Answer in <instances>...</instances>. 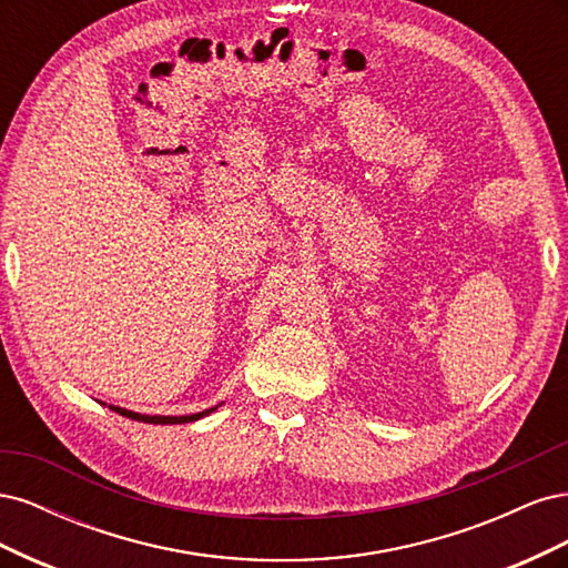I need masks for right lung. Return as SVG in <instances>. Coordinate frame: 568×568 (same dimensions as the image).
Segmentation results:
<instances>
[{"mask_svg": "<svg viewBox=\"0 0 568 568\" xmlns=\"http://www.w3.org/2000/svg\"><path fill=\"white\" fill-rule=\"evenodd\" d=\"M101 405H106V403H101ZM220 405H222V403H220ZM109 409L118 412V415H123V417H128V419H134V422H144V424H189V422H199L201 417H205V415H211V412H215V409H217V405H215V407H211V409H203V412H196V415H182V417H161V415H142V412H132V409H125V407H118V405H109Z\"/></svg>", "mask_w": 568, "mask_h": 568, "instance_id": "obj_1", "label": "right lung"}]
</instances>
